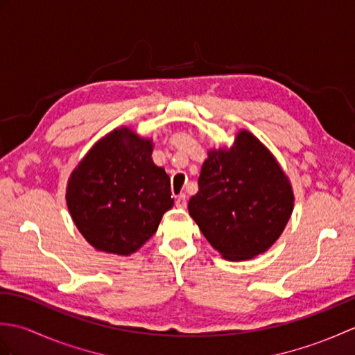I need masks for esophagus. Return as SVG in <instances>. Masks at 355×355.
<instances>
[{
	"instance_id": "obj_1",
	"label": "esophagus",
	"mask_w": 355,
	"mask_h": 355,
	"mask_svg": "<svg viewBox=\"0 0 355 355\" xmlns=\"http://www.w3.org/2000/svg\"><path fill=\"white\" fill-rule=\"evenodd\" d=\"M175 206H177L178 209H186V206H187V201H186V195H184V193L178 195L177 200H175Z\"/></svg>"
}]
</instances>
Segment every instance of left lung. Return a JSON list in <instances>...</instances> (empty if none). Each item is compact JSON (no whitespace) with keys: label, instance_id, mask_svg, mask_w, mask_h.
<instances>
[{"label":"left lung","instance_id":"1","mask_svg":"<svg viewBox=\"0 0 355 355\" xmlns=\"http://www.w3.org/2000/svg\"><path fill=\"white\" fill-rule=\"evenodd\" d=\"M290 178L270 149L241 130L230 148L209 149L189 200V215L224 259L247 261L267 252L293 214Z\"/></svg>","mask_w":355,"mask_h":355}]
</instances>
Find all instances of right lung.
Returning <instances> with one entry per match:
<instances>
[{"instance_id": "add662e5", "label": "right lung", "mask_w": 355, "mask_h": 355, "mask_svg": "<svg viewBox=\"0 0 355 355\" xmlns=\"http://www.w3.org/2000/svg\"><path fill=\"white\" fill-rule=\"evenodd\" d=\"M153 139L120 126L96 141L73 169L67 207L96 250L135 253L173 206L171 178L153 162Z\"/></svg>"}]
</instances>
